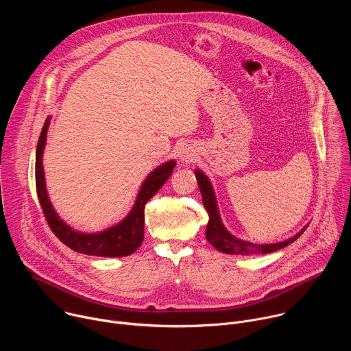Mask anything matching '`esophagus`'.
<instances>
[{
    "label": "esophagus",
    "instance_id": "34e87169",
    "mask_svg": "<svg viewBox=\"0 0 351 351\" xmlns=\"http://www.w3.org/2000/svg\"><path fill=\"white\" fill-rule=\"evenodd\" d=\"M194 158H195V152L193 149V147L184 145V147L180 149V160H182L183 162H191Z\"/></svg>",
    "mask_w": 351,
    "mask_h": 351
}]
</instances>
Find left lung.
<instances>
[{
  "label": "left lung",
  "mask_w": 351,
  "mask_h": 351,
  "mask_svg": "<svg viewBox=\"0 0 351 351\" xmlns=\"http://www.w3.org/2000/svg\"><path fill=\"white\" fill-rule=\"evenodd\" d=\"M194 175H195V179H197L199 191H202L203 204H204V207L208 213V217H210L207 230H206V237L221 253L241 254V256L269 254V253L276 252V250H280V248L289 245L294 240H297L307 228V226H304L298 233H295L293 237H290L285 241L272 243V244H254V243L240 240V239L234 237L232 233H229L226 230V228L223 226L222 221H221L218 207H217L215 193H214V189L210 183V179L206 176L204 172H202L199 169H195Z\"/></svg>",
  "instance_id": "left-lung-1"
}]
</instances>
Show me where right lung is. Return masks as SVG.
<instances>
[{
	"label": "right lung",
	"mask_w": 351,
	"mask_h": 351,
	"mask_svg": "<svg viewBox=\"0 0 351 351\" xmlns=\"http://www.w3.org/2000/svg\"><path fill=\"white\" fill-rule=\"evenodd\" d=\"M49 119L51 118L48 117L44 122L36 149V190L49 228L65 245L77 253L97 257H126L133 254L144 239V207L148 199L162 187V184L172 175L176 162L168 161L156 168L147 176L140 187L132 211L122 222L98 233L76 232L68 226L54 211L45 189L43 152L45 147Z\"/></svg>",
	"instance_id": "add662e5"
}]
</instances>
